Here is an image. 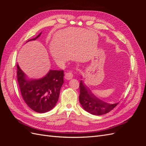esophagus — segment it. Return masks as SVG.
Segmentation results:
<instances>
[{
	"mask_svg": "<svg viewBox=\"0 0 146 146\" xmlns=\"http://www.w3.org/2000/svg\"><path fill=\"white\" fill-rule=\"evenodd\" d=\"M73 77V74L72 73V72H66L65 74V76H64V78L66 80H70V79L72 78Z\"/></svg>",
	"mask_w": 146,
	"mask_h": 146,
	"instance_id": "1",
	"label": "esophagus"
}]
</instances>
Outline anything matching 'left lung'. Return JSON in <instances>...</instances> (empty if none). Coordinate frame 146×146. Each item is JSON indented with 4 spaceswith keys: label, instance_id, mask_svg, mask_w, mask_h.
<instances>
[{
    "label": "left lung",
    "instance_id": "obj_1",
    "mask_svg": "<svg viewBox=\"0 0 146 146\" xmlns=\"http://www.w3.org/2000/svg\"><path fill=\"white\" fill-rule=\"evenodd\" d=\"M79 102L85 111L97 116L108 113L119 104H108L97 98L83 80L80 83Z\"/></svg>",
    "mask_w": 146,
    "mask_h": 146
}]
</instances>
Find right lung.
I'll return each instance as SVG.
<instances>
[{
	"instance_id": "1",
	"label": "right lung",
	"mask_w": 146,
	"mask_h": 146,
	"mask_svg": "<svg viewBox=\"0 0 146 146\" xmlns=\"http://www.w3.org/2000/svg\"><path fill=\"white\" fill-rule=\"evenodd\" d=\"M41 35L27 41H35ZM17 76L22 96L29 107L37 113H44L55 107L64 83L63 70H49L41 78H29L17 64Z\"/></svg>"
}]
</instances>
